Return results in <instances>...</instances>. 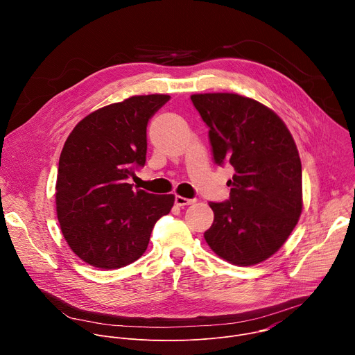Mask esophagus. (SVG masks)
Returning <instances> with one entry per match:
<instances>
[{
    "label": "esophagus",
    "instance_id": "obj_1",
    "mask_svg": "<svg viewBox=\"0 0 355 355\" xmlns=\"http://www.w3.org/2000/svg\"><path fill=\"white\" fill-rule=\"evenodd\" d=\"M195 202V199H189V198H184L181 195L175 196V205L177 207H187V205H192Z\"/></svg>",
    "mask_w": 355,
    "mask_h": 355
}]
</instances>
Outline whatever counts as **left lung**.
I'll return each instance as SVG.
<instances>
[{
	"label": "left lung",
	"mask_w": 355,
	"mask_h": 355,
	"mask_svg": "<svg viewBox=\"0 0 355 355\" xmlns=\"http://www.w3.org/2000/svg\"><path fill=\"white\" fill-rule=\"evenodd\" d=\"M209 128L216 164L230 163V198L209 202L204 237L215 254L239 267L266 261L282 247L302 214V164L284 121L259 101L233 92L193 94Z\"/></svg>",
	"instance_id": "1"
}]
</instances>
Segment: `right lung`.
<instances>
[{
	"label": "right lung",
	"mask_w": 355,
	"mask_h": 355,
	"mask_svg": "<svg viewBox=\"0 0 355 355\" xmlns=\"http://www.w3.org/2000/svg\"><path fill=\"white\" fill-rule=\"evenodd\" d=\"M170 95H135L99 108L69 135L59 160L56 211L74 254L101 268H122L143 256L155 223L174 195L135 189L128 178L146 163V128Z\"/></svg>",
	"instance_id": "obj_1"
}]
</instances>
